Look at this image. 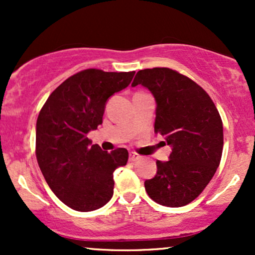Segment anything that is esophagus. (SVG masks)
<instances>
[{"label":"esophagus","instance_id":"esophagus-1","mask_svg":"<svg viewBox=\"0 0 255 255\" xmlns=\"http://www.w3.org/2000/svg\"><path fill=\"white\" fill-rule=\"evenodd\" d=\"M140 158H141V157H140L137 153H135V152H130V153H129V160H130V162H136V160H139Z\"/></svg>","mask_w":255,"mask_h":255}]
</instances>
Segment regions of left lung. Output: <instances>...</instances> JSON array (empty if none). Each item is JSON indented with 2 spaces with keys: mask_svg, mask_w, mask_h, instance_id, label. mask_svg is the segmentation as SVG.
I'll list each match as a JSON object with an SVG mask.
<instances>
[{
  "mask_svg": "<svg viewBox=\"0 0 255 255\" xmlns=\"http://www.w3.org/2000/svg\"><path fill=\"white\" fill-rule=\"evenodd\" d=\"M136 85L153 95L154 131L171 146L169 160H157V174L145 181V189L163 206H184L200 195L221 163V115L203 87L170 68L139 71L131 83Z\"/></svg>",
  "mask_w": 255,
  "mask_h": 255,
  "instance_id": "8db88e82",
  "label": "left lung"
}]
</instances>
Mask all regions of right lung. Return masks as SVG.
I'll return each instance as SVG.
<instances>
[{"instance_id": "1", "label": "right lung", "mask_w": 255, "mask_h": 255, "mask_svg": "<svg viewBox=\"0 0 255 255\" xmlns=\"http://www.w3.org/2000/svg\"><path fill=\"white\" fill-rule=\"evenodd\" d=\"M134 74L79 72L49 96L38 115V165L55 195L75 211L104 206L114 194V171L127 164L126 148L103 151L87 133L102 125L108 98L126 89Z\"/></svg>"}]
</instances>
